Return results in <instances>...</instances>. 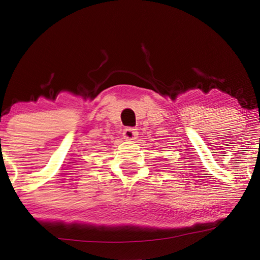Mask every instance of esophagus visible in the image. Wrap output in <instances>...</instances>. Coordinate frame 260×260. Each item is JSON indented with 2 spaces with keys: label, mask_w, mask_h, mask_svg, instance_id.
<instances>
[{
  "label": "esophagus",
  "mask_w": 260,
  "mask_h": 260,
  "mask_svg": "<svg viewBox=\"0 0 260 260\" xmlns=\"http://www.w3.org/2000/svg\"><path fill=\"white\" fill-rule=\"evenodd\" d=\"M138 129L132 128V127H127V128H125L124 132H122V136H124L126 140H135L138 138Z\"/></svg>",
  "instance_id": "1"
}]
</instances>
